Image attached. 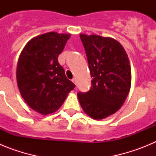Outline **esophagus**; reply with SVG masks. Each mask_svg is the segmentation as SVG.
<instances>
[{
  "instance_id": "34e87169",
  "label": "esophagus",
  "mask_w": 156,
  "mask_h": 156,
  "mask_svg": "<svg viewBox=\"0 0 156 156\" xmlns=\"http://www.w3.org/2000/svg\"><path fill=\"white\" fill-rule=\"evenodd\" d=\"M72 81H73V83H74V84H76V79H75V78H73V80H72Z\"/></svg>"
}]
</instances>
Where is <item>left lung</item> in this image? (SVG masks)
Wrapping results in <instances>:
<instances>
[{
  "label": "left lung",
  "instance_id": "left-lung-1",
  "mask_svg": "<svg viewBox=\"0 0 156 156\" xmlns=\"http://www.w3.org/2000/svg\"><path fill=\"white\" fill-rule=\"evenodd\" d=\"M80 37L93 79L90 90L77 97L85 113L100 120L116 112L127 98L131 86L129 60L120 43L112 37Z\"/></svg>",
  "mask_w": 156,
  "mask_h": 156
}]
</instances>
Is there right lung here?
I'll return each mask as SVG.
<instances>
[{"label": "right lung", "instance_id": "obj_1", "mask_svg": "<svg viewBox=\"0 0 156 156\" xmlns=\"http://www.w3.org/2000/svg\"><path fill=\"white\" fill-rule=\"evenodd\" d=\"M70 36L56 32L37 36L19 55L16 69L19 92L30 108L41 115L57 111L75 87L58 62Z\"/></svg>", "mask_w": 156, "mask_h": 156}]
</instances>
